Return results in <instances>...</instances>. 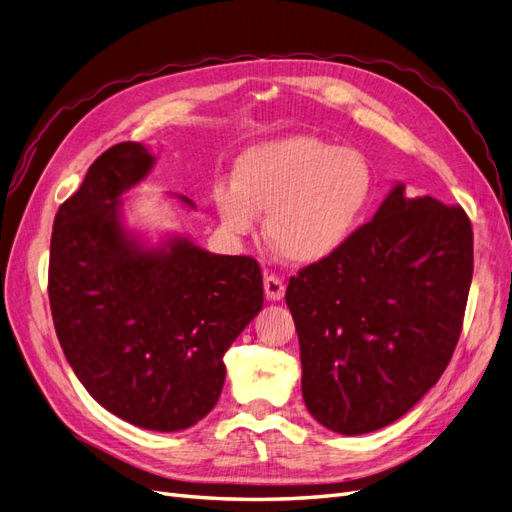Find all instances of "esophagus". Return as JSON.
<instances>
[{"label": "esophagus", "instance_id": "34e87169", "mask_svg": "<svg viewBox=\"0 0 512 512\" xmlns=\"http://www.w3.org/2000/svg\"><path fill=\"white\" fill-rule=\"evenodd\" d=\"M265 294L269 301H282L284 294H286V286L280 280V277L275 275H265Z\"/></svg>", "mask_w": 512, "mask_h": 512}]
</instances>
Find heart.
Here are the masks:
<instances>
[{
	"mask_svg": "<svg viewBox=\"0 0 512 512\" xmlns=\"http://www.w3.org/2000/svg\"><path fill=\"white\" fill-rule=\"evenodd\" d=\"M376 190L361 151L318 136H286L243 151L235 183L213 188V205L232 235H250L267 213L265 235L288 262L318 265L342 252Z\"/></svg>",
	"mask_w": 512,
	"mask_h": 512,
	"instance_id": "1",
	"label": "heart"
}]
</instances>
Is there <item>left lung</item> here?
I'll return each instance as SVG.
<instances>
[{"mask_svg": "<svg viewBox=\"0 0 512 512\" xmlns=\"http://www.w3.org/2000/svg\"><path fill=\"white\" fill-rule=\"evenodd\" d=\"M472 271L466 211L397 181L342 252L290 277L309 414L361 436L416 406L455 352Z\"/></svg>", "mask_w": 512, "mask_h": 512, "instance_id": "1", "label": "left lung"}]
</instances>
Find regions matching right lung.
<instances>
[{
  "mask_svg": "<svg viewBox=\"0 0 512 512\" xmlns=\"http://www.w3.org/2000/svg\"><path fill=\"white\" fill-rule=\"evenodd\" d=\"M153 164L145 145L119 143L89 166L55 215L49 299L89 395L136 427L181 431L218 404L224 352L262 309V273L254 258L207 252L188 235L151 243L128 228L123 194Z\"/></svg>",
  "mask_w": 512,
  "mask_h": 512,
  "instance_id": "obj_1",
  "label": "right lung"
}]
</instances>
